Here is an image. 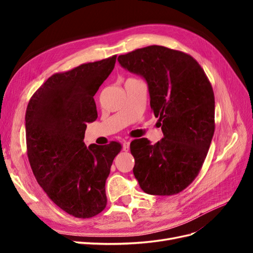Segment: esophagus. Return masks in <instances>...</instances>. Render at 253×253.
<instances>
[{
  "label": "esophagus",
  "instance_id": "1",
  "mask_svg": "<svg viewBox=\"0 0 253 253\" xmlns=\"http://www.w3.org/2000/svg\"><path fill=\"white\" fill-rule=\"evenodd\" d=\"M129 143H131V141H129V140H124V142H122V150L128 151Z\"/></svg>",
  "mask_w": 253,
  "mask_h": 253
}]
</instances>
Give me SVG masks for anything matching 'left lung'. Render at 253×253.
Masks as SVG:
<instances>
[{"label": "left lung", "instance_id": "8db88e82", "mask_svg": "<svg viewBox=\"0 0 253 253\" xmlns=\"http://www.w3.org/2000/svg\"><path fill=\"white\" fill-rule=\"evenodd\" d=\"M147 82L164 138L129 144L133 173L143 192L172 195L187 188L205 162L214 134V94L201 65L185 52L152 45L118 57Z\"/></svg>", "mask_w": 253, "mask_h": 253}]
</instances>
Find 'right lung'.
Listing matches in <instances>:
<instances>
[{
    "mask_svg": "<svg viewBox=\"0 0 253 253\" xmlns=\"http://www.w3.org/2000/svg\"><path fill=\"white\" fill-rule=\"evenodd\" d=\"M116 56L52 75L38 89L25 115L27 155L38 183L59 208L79 218L106 206L105 180L121 145L83 142L97 119L94 96L114 70Z\"/></svg>",
    "mask_w": 253,
    "mask_h": 253,
    "instance_id": "right-lung-1",
    "label": "right lung"
}]
</instances>
